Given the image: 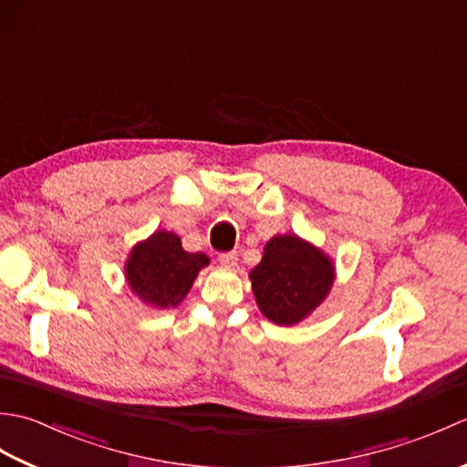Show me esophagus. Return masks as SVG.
<instances>
[{"label": "esophagus", "instance_id": "1", "mask_svg": "<svg viewBox=\"0 0 467 467\" xmlns=\"http://www.w3.org/2000/svg\"><path fill=\"white\" fill-rule=\"evenodd\" d=\"M218 261H221V265L226 266V269H234V266L239 265V254H236V253H223L221 256H218Z\"/></svg>", "mask_w": 467, "mask_h": 467}]
</instances>
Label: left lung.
Here are the masks:
<instances>
[{"label": "left lung", "instance_id": "8db88e82", "mask_svg": "<svg viewBox=\"0 0 467 467\" xmlns=\"http://www.w3.org/2000/svg\"><path fill=\"white\" fill-rule=\"evenodd\" d=\"M256 305L276 325H296L329 295L335 265L321 249L296 234H276L251 271Z\"/></svg>", "mask_w": 467, "mask_h": 467}]
</instances>
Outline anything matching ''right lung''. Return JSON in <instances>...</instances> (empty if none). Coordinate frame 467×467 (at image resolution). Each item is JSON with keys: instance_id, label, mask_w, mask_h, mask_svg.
I'll use <instances>...</instances> for the list:
<instances>
[{"instance_id": "add662e5", "label": "right lung", "mask_w": 467, "mask_h": 467, "mask_svg": "<svg viewBox=\"0 0 467 467\" xmlns=\"http://www.w3.org/2000/svg\"><path fill=\"white\" fill-rule=\"evenodd\" d=\"M208 263L211 259L204 253H186L178 234L156 231L130 251L124 271L138 299L156 309H168L182 303Z\"/></svg>"}]
</instances>
